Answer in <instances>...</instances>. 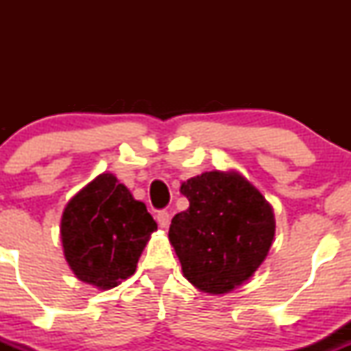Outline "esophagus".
Here are the masks:
<instances>
[{
    "label": "esophagus",
    "mask_w": 351,
    "mask_h": 351,
    "mask_svg": "<svg viewBox=\"0 0 351 351\" xmlns=\"http://www.w3.org/2000/svg\"><path fill=\"white\" fill-rule=\"evenodd\" d=\"M170 219H171V216H170V213L168 211H158V215H156V221H158V224H160V228H168L170 226Z\"/></svg>",
    "instance_id": "esophagus-1"
}]
</instances>
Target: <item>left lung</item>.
<instances>
[{
    "label": "left lung",
    "instance_id": "obj_1",
    "mask_svg": "<svg viewBox=\"0 0 351 351\" xmlns=\"http://www.w3.org/2000/svg\"><path fill=\"white\" fill-rule=\"evenodd\" d=\"M186 211L171 219L170 243L183 276L206 293H228L264 263L276 234L272 206L236 171L184 181Z\"/></svg>",
    "mask_w": 351,
    "mask_h": 351
}]
</instances>
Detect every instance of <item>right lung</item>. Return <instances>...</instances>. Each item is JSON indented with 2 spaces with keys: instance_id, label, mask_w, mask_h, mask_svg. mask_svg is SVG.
<instances>
[{
  "instance_id": "add662e5",
  "label": "right lung",
  "mask_w": 351,
  "mask_h": 351,
  "mask_svg": "<svg viewBox=\"0 0 351 351\" xmlns=\"http://www.w3.org/2000/svg\"><path fill=\"white\" fill-rule=\"evenodd\" d=\"M156 223L112 173H102L67 203L60 221L72 272L94 287H117L135 272Z\"/></svg>"
}]
</instances>
